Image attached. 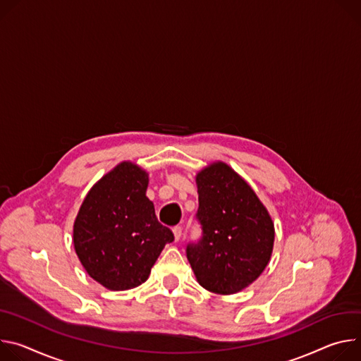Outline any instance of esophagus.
I'll use <instances>...</instances> for the list:
<instances>
[{"instance_id": "34e87169", "label": "esophagus", "mask_w": 361, "mask_h": 361, "mask_svg": "<svg viewBox=\"0 0 361 361\" xmlns=\"http://www.w3.org/2000/svg\"><path fill=\"white\" fill-rule=\"evenodd\" d=\"M173 235H175V241H179L182 238V228L180 226H175L173 228Z\"/></svg>"}]
</instances>
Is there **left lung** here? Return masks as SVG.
Wrapping results in <instances>:
<instances>
[{
	"mask_svg": "<svg viewBox=\"0 0 361 361\" xmlns=\"http://www.w3.org/2000/svg\"><path fill=\"white\" fill-rule=\"evenodd\" d=\"M202 238L186 257L205 290L229 295L262 274L274 248V224L252 188L224 162L196 175Z\"/></svg>",
	"mask_w": 361,
	"mask_h": 361,
	"instance_id": "1",
	"label": "left lung"
}]
</instances>
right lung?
I'll use <instances>...</instances> for the list:
<instances>
[{
    "mask_svg": "<svg viewBox=\"0 0 361 361\" xmlns=\"http://www.w3.org/2000/svg\"><path fill=\"white\" fill-rule=\"evenodd\" d=\"M149 175L118 164L86 195L73 226L75 254L87 274L111 291L143 284L175 236L159 224L146 196Z\"/></svg>",
    "mask_w": 361,
    "mask_h": 361,
    "instance_id": "1",
    "label": "right lung"
}]
</instances>
